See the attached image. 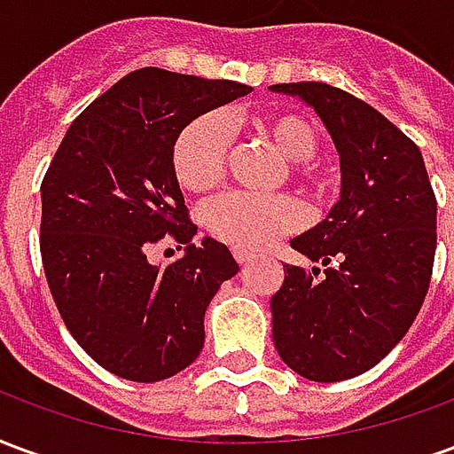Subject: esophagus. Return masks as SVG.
<instances>
[{"label": "esophagus", "instance_id": "esophagus-1", "mask_svg": "<svg viewBox=\"0 0 454 454\" xmlns=\"http://www.w3.org/2000/svg\"><path fill=\"white\" fill-rule=\"evenodd\" d=\"M233 255H236L238 265L240 267H246L253 262V255H250V253H246V250H240V247H236V250H233Z\"/></svg>", "mask_w": 454, "mask_h": 454}]
</instances>
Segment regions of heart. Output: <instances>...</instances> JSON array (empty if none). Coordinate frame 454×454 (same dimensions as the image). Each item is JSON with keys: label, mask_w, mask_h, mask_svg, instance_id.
I'll use <instances>...</instances> for the list:
<instances>
[{"label": "heart", "mask_w": 454, "mask_h": 454, "mask_svg": "<svg viewBox=\"0 0 454 454\" xmlns=\"http://www.w3.org/2000/svg\"><path fill=\"white\" fill-rule=\"evenodd\" d=\"M257 130L289 160L292 175L314 182L311 158L318 148V136L309 121L296 114H272L257 121ZM228 148L231 136L218 114L189 121L172 145V172L179 187L194 194L216 187L226 169ZM301 221L304 214L299 204L285 194L228 192L207 208L208 231L243 250L270 246L279 236L296 231Z\"/></svg>", "instance_id": "1"}]
</instances>
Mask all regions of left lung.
<instances>
[{
    "label": "left lung",
    "mask_w": 454,
    "mask_h": 454,
    "mask_svg": "<svg viewBox=\"0 0 454 454\" xmlns=\"http://www.w3.org/2000/svg\"><path fill=\"white\" fill-rule=\"evenodd\" d=\"M311 106L340 160V197L292 247L318 267L285 265L272 340L296 374L342 381L384 360L428 294L435 194L419 145L357 97L325 82L272 84Z\"/></svg>",
    "instance_id": "1"
}]
</instances>
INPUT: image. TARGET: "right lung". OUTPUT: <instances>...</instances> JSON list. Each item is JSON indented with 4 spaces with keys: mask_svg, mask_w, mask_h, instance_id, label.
I'll list each match as a JSON object with an SVG mask.
<instances>
[{
    "mask_svg": "<svg viewBox=\"0 0 454 454\" xmlns=\"http://www.w3.org/2000/svg\"><path fill=\"white\" fill-rule=\"evenodd\" d=\"M253 92L143 67L94 99L65 133L41 184V257L67 331L104 370L160 381L197 360L204 316L238 272L223 243L197 236L172 172L179 130ZM169 232L185 255L153 266L147 250Z\"/></svg>",
    "mask_w": 454,
    "mask_h": 454,
    "instance_id": "add662e5",
    "label": "right lung"
}]
</instances>
